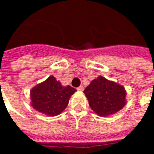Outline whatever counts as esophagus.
<instances>
[{
    "mask_svg": "<svg viewBox=\"0 0 154 154\" xmlns=\"http://www.w3.org/2000/svg\"><path fill=\"white\" fill-rule=\"evenodd\" d=\"M77 90H78V91H83V90H84V87H82V86H80V87H77Z\"/></svg>",
    "mask_w": 154,
    "mask_h": 154,
    "instance_id": "obj_1",
    "label": "esophagus"
}]
</instances>
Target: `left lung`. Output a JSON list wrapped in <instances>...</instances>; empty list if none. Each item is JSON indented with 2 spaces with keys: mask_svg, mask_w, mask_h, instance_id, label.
<instances>
[{
  "mask_svg": "<svg viewBox=\"0 0 154 154\" xmlns=\"http://www.w3.org/2000/svg\"><path fill=\"white\" fill-rule=\"evenodd\" d=\"M91 110L100 116H108L118 112L125 105V88L103 77L91 81L84 90Z\"/></svg>",
  "mask_w": 154,
  "mask_h": 154,
  "instance_id": "1",
  "label": "left lung"
}]
</instances>
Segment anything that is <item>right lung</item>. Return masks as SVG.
<instances>
[{"label":"right lung","instance_id":"obj_1","mask_svg":"<svg viewBox=\"0 0 154 154\" xmlns=\"http://www.w3.org/2000/svg\"><path fill=\"white\" fill-rule=\"evenodd\" d=\"M76 91L70 86L63 87L60 82L51 76L31 90L32 106L48 116H57L67 107L69 98Z\"/></svg>","mask_w":154,"mask_h":154}]
</instances>
